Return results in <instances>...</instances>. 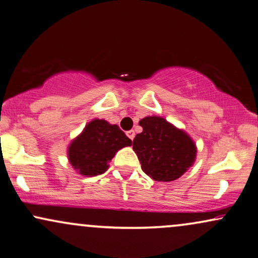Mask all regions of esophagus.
Wrapping results in <instances>:
<instances>
[{
    "label": "esophagus",
    "instance_id": "34e87169",
    "mask_svg": "<svg viewBox=\"0 0 258 258\" xmlns=\"http://www.w3.org/2000/svg\"><path fill=\"white\" fill-rule=\"evenodd\" d=\"M126 135H127V137L131 139V141H133V138H135V131H133V130H130V131H127Z\"/></svg>",
    "mask_w": 258,
    "mask_h": 258
}]
</instances>
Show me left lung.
Masks as SVG:
<instances>
[{
    "instance_id": "8db88e82",
    "label": "left lung",
    "mask_w": 258,
    "mask_h": 258,
    "mask_svg": "<svg viewBox=\"0 0 258 258\" xmlns=\"http://www.w3.org/2000/svg\"><path fill=\"white\" fill-rule=\"evenodd\" d=\"M143 132L133 139L142 169L156 181H173L194 164L197 148L187 133L160 116L139 121Z\"/></svg>"
}]
</instances>
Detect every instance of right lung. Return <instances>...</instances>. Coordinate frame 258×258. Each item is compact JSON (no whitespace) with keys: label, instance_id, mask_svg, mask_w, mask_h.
Returning <instances> with one entry per match:
<instances>
[{"label":"right lung","instance_id":"right-lung-1","mask_svg":"<svg viewBox=\"0 0 258 258\" xmlns=\"http://www.w3.org/2000/svg\"><path fill=\"white\" fill-rule=\"evenodd\" d=\"M132 141L119 128L105 120L90 121L83 132L68 147V160L79 174H103L108 163L120 149L130 147Z\"/></svg>","mask_w":258,"mask_h":258}]
</instances>
